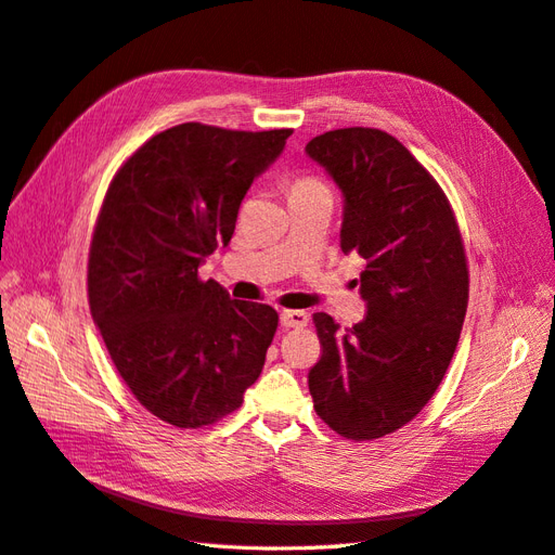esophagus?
<instances>
[{"instance_id":"esophagus-1","label":"esophagus","mask_w":555,"mask_h":555,"mask_svg":"<svg viewBox=\"0 0 555 555\" xmlns=\"http://www.w3.org/2000/svg\"><path fill=\"white\" fill-rule=\"evenodd\" d=\"M308 312L304 310H282L280 312V324L284 328H304L308 326Z\"/></svg>"}]
</instances>
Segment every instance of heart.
Wrapping results in <instances>:
<instances>
[{"label": "heart", "instance_id": "obj_1", "mask_svg": "<svg viewBox=\"0 0 555 555\" xmlns=\"http://www.w3.org/2000/svg\"><path fill=\"white\" fill-rule=\"evenodd\" d=\"M317 190H328V188L314 176H300L289 184V194H304V192H317Z\"/></svg>", "mask_w": 555, "mask_h": 555}]
</instances>
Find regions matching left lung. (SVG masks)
Wrapping results in <instances>:
<instances>
[{
	"instance_id": "8db88e82",
	"label": "left lung",
	"mask_w": 555,
	"mask_h": 555,
	"mask_svg": "<svg viewBox=\"0 0 555 555\" xmlns=\"http://www.w3.org/2000/svg\"><path fill=\"white\" fill-rule=\"evenodd\" d=\"M306 153L345 196L340 247L365 259L363 322L314 312L322 357L308 375L314 412L347 440H377L424 410L456 351L467 259L442 188L391 133L347 127Z\"/></svg>"
}]
</instances>
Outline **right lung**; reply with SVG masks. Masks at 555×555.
<instances>
[{
    "label": "right lung",
    "instance_id": "1",
    "mask_svg": "<svg viewBox=\"0 0 555 555\" xmlns=\"http://www.w3.org/2000/svg\"><path fill=\"white\" fill-rule=\"evenodd\" d=\"M289 137L184 122L145 141L108 184L90 243V312L129 391L176 428L220 422L261 375L278 312L233 300L198 266L231 241L251 180Z\"/></svg>",
    "mask_w": 555,
    "mask_h": 555
}]
</instances>
